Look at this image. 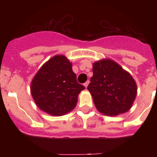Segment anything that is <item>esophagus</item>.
Segmentation results:
<instances>
[{"instance_id":"esophagus-1","label":"esophagus","mask_w":157,"mask_h":157,"mask_svg":"<svg viewBox=\"0 0 157 157\" xmlns=\"http://www.w3.org/2000/svg\"><path fill=\"white\" fill-rule=\"evenodd\" d=\"M89 83H90V82H89V81L86 82L84 83V86H85L86 88H87V86H88V85H89Z\"/></svg>"}]
</instances>
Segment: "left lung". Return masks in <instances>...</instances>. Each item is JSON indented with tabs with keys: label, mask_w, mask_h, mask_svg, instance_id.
Returning <instances> with one entry per match:
<instances>
[{
	"label": "left lung",
	"mask_w": 157,
	"mask_h": 157,
	"mask_svg": "<svg viewBox=\"0 0 157 157\" xmlns=\"http://www.w3.org/2000/svg\"><path fill=\"white\" fill-rule=\"evenodd\" d=\"M88 90L101 113L115 116L125 113L137 95V85L129 72L109 59L94 63Z\"/></svg>",
	"instance_id": "left-lung-1"
}]
</instances>
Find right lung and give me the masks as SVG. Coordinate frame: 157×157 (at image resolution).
I'll return each mask as SVG.
<instances>
[{
  "label": "right lung",
  "instance_id": "add662e5",
  "mask_svg": "<svg viewBox=\"0 0 157 157\" xmlns=\"http://www.w3.org/2000/svg\"><path fill=\"white\" fill-rule=\"evenodd\" d=\"M85 86L78 83L72 64L63 55H56L41 66L30 84L37 106L51 116H60L75 108L78 96Z\"/></svg>",
  "mask_w": 157,
  "mask_h": 157
}]
</instances>
